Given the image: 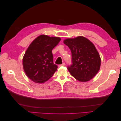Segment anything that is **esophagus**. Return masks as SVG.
I'll return each mask as SVG.
<instances>
[{
    "label": "esophagus",
    "instance_id": "1",
    "mask_svg": "<svg viewBox=\"0 0 121 121\" xmlns=\"http://www.w3.org/2000/svg\"><path fill=\"white\" fill-rule=\"evenodd\" d=\"M65 63H63L62 64H61V65H58V67H61V66H65Z\"/></svg>",
    "mask_w": 121,
    "mask_h": 121
}]
</instances>
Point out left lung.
<instances>
[{"label": "left lung", "mask_w": 121, "mask_h": 121, "mask_svg": "<svg viewBox=\"0 0 121 121\" xmlns=\"http://www.w3.org/2000/svg\"><path fill=\"white\" fill-rule=\"evenodd\" d=\"M64 43L71 51L72 64L67 68L71 75L80 82L92 79L99 70L101 64L93 44L83 36L65 39Z\"/></svg>", "instance_id": "left-lung-1"}]
</instances>
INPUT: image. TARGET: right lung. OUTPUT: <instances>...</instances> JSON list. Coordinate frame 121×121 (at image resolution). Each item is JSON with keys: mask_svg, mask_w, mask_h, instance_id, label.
Segmentation results:
<instances>
[{"mask_svg": "<svg viewBox=\"0 0 121 121\" xmlns=\"http://www.w3.org/2000/svg\"><path fill=\"white\" fill-rule=\"evenodd\" d=\"M60 37L41 35L29 45L23 59L26 74L35 83H43L53 75L57 66L53 64L52 50L60 41Z\"/></svg>", "mask_w": 121, "mask_h": 121, "instance_id": "1", "label": "right lung"}]
</instances>
